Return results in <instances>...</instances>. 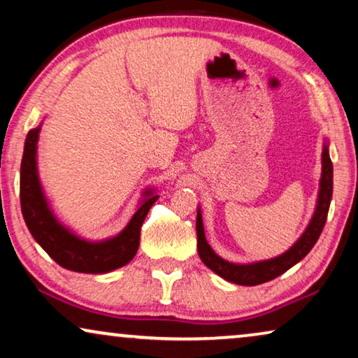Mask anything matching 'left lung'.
Wrapping results in <instances>:
<instances>
[{
	"instance_id": "8db88e82",
	"label": "left lung",
	"mask_w": 358,
	"mask_h": 358,
	"mask_svg": "<svg viewBox=\"0 0 358 358\" xmlns=\"http://www.w3.org/2000/svg\"><path fill=\"white\" fill-rule=\"evenodd\" d=\"M332 197V163L329 158V148L324 145L322 148V173L320 180V194H317V203L315 215H313L310 224L305 229V233L301 234L300 239L288 249L287 252H283L282 256H277L268 261L261 262H252V264H233L222 259L215 254V251L210 248L205 238L203 231V222H202V213L197 210V251L199 256L202 259V262L207 266L210 271L218 273L220 277H223L224 280L238 283V285H248L254 287L259 283L268 282L272 278L282 275L283 272H287L288 268L295 266L311 251L315 246L317 238L324 228L327 212H329Z\"/></svg>"
}]
</instances>
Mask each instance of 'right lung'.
<instances>
[{
  "label": "right lung",
  "instance_id": "1",
  "mask_svg": "<svg viewBox=\"0 0 358 358\" xmlns=\"http://www.w3.org/2000/svg\"><path fill=\"white\" fill-rule=\"evenodd\" d=\"M41 127L27 134L21 161V210L29 231L58 266L73 272L104 273L124 267L135 257L140 229L158 195L148 189L124 231L106 241H86L55 218L43 194L37 173V140Z\"/></svg>",
  "mask_w": 358,
  "mask_h": 358
}]
</instances>
